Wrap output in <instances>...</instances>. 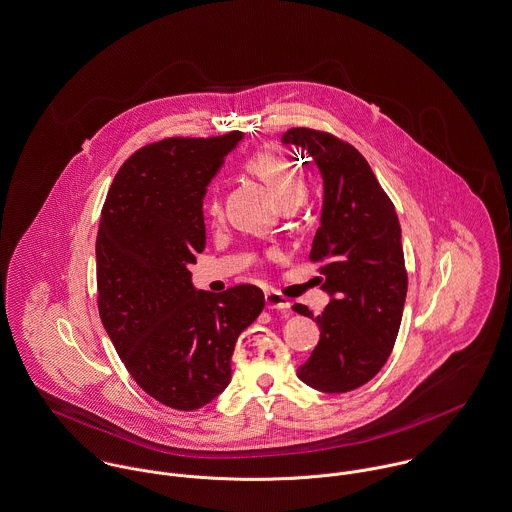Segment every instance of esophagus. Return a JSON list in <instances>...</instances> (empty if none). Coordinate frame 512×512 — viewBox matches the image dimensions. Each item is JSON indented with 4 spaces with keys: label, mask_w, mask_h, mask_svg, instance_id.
I'll list each match as a JSON object with an SVG mask.
<instances>
[{
    "label": "esophagus",
    "mask_w": 512,
    "mask_h": 512,
    "mask_svg": "<svg viewBox=\"0 0 512 512\" xmlns=\"http://www.w3.org/2000/svg\"><path fill=\"white\" fill-rule=\"evenodd\" d=\"M265 304H267L269 310H279V312H288L290 310L288 298H284L283 294L277 292V290L265 292Z\"/></svg>",
    "instance_id": "esophagus-1"
}]
</instances>
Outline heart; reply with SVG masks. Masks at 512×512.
Instances as JSON below:
<instances>
[{"instance_id": "1", "label": "heart", "mask_w": 512, "mask_h": 512, "mask_svg": "<svg viewBox=\"0 0 512 512\" xmlns=\"http://www.w3.org/2000/svg\"><path fill=\"white\" fill-rule=\"evenodd\" d=\"M245 169L265 184V188L279 204L302 202L306 196V184L302 174L294 165V161L288 157V153L277 145H263L257 151H253L245 161ZM208 214L214 220L222 216L218 200L210 202Z\"/></svg>"}]
</instances>
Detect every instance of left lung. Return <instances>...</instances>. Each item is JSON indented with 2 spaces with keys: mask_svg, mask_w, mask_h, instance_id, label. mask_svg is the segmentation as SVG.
<instances>
[{
  "mask_svg": "<svg viewBox=\"0 0 512 512\" xmlns=\"http://www.w3.org/2000/svg\"><path fill=\"white\" fill-rule=\"evenodd\" d=\"M284 145L302 147L324 178L320 228L310 259L322 263L318 283L330 304L314 316L320 341L298 379L322 393H347L369 383L397 340L408 288L400 224L391 198L365 157L326 131L292 127Z\"/></svg>",
  "mask_w": 512,
  "mask_h": 512,
  "instance_id": "obj_1",
  "label": "left lung"
}]
</instances>
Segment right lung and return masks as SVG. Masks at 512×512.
I'll use <instances>...</instances> for the list:
<instances>
[{
    "label": "right lung",
    "instance_id": "right-lung-1",
    "mask_svg": "<svg viewBox=\"0 0 512 512\" xmlns=\"http://www.w3.org/2000/svg\"><path fill=\"white\" fill-rule=\"evenodd\" d=\"M241 139L169 137L139 149L102 210V324L135 383L176 410L202 408L228 387L235 341L265 306L253 284L216 294L196 290L188 271L206 245V188Z\"/></svg>",
    "mask_w": 512,
    "mask_h": 512
}]
</instances>
